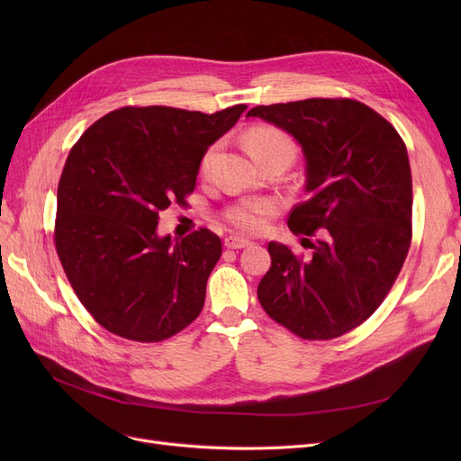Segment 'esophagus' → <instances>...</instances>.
<instances>
[{
    "mask_svg": "<svg viewBox=\"0 0 461 461\" xmlns=\"http://www.w3.org/2000/svg\"><path fill=\"white\" fill-rule=\"evenodd\" d=\"M224 245H226L228 249H231V250H239V249H247V247H250V245H252V240H249V239H243V237H235V235H230V237H226Z\"/></svg>",
    "mask_w": 461,
    "mask_h": 461,
    "instance_id": "obj_1",
    "label": "esophagus"
}]
</instances>
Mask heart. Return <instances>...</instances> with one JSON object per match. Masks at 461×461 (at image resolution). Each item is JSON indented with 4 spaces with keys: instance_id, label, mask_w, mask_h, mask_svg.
Segmentation results:
<instances>
[{
    "instance_id": "b5f03b06",
    "label": "heart",
    "mask_w": 461,
    "mask_h": 461,
    "mask_svg": "<svg viewBox=\"0 0 461 461\" xmlns=\"http://www.w3.org/2000/svg\"><path fill=\"white\" fill-rule=\"evenodd\" d=\"M245 145L250 157L256 160L259 157L271 155V153H287V155H295V145L285 132L275 127H254L252 131L247 132L245 136ZM211 158V151L205 155L202 167L205 169ZM273 211V203L269 200H252V202H243L230 207L226 211L228 222L233 224L240 231H259L265 226V216Z\"/></svg>"
}]
</instances>
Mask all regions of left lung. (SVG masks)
<instances>
[{
	"label": "left lung",
	"mask_w": 461,
	"mask_h": 461,
	"mask_svg": "<svg viewBox=\"0 0 461 461\" xmlns=\"http://www.w3.org/2000/svg\"><path fill=\"white\" fill-rule=\"evenodd\" d=\"M301 145L308 200L287 218L312 258L271 240L258 285L269 316L306 340H329L368 320L393 287L411 243L413 186L405 143L377 112L349 99L256 106Z\"/></svg>",
	"instance_id": "1"
}]
</instances>
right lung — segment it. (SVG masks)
<instances>
[{"label": "right lung", "mask_w": 461, "mask_h": 461, "mask_svg": "<svg viewBox=\"0 0 461 461\" xmlns=\"http://www.w3.org/2000/svg\"><path fill=\"white\" fill-rule=\"evenodd\" d=\"M245 110L127 106L93 123L70 149L58 186L56 249L80 303L106 330L160 342L200 316L222 243L209 230L158 235V212L185 203L203 155Z\"/></svg>", "instance_id": "add662e5"}]
</instances>
